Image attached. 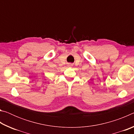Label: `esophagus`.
Here are the masks:
<instances>
[{"instance_id":"1","label":"esophagus","mask_w":134,"mask_h":134,"mask_svg":"<svg viewBox=\"0 0 134 134\" xmlns=\"http://www.w3.org/2000/svg\"><path fill=\"white\" fill-rule=\"evenodd\" d=\"M69 65H70V66H72V64H71V63H70V64H69Z\"/></svg>"}]
</instances>
